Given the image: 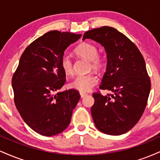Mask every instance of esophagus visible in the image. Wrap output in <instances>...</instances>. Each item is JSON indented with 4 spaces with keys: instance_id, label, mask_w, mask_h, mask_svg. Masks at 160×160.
Here are the masks:
<instances>
[{
    "instance_id": "obj_1",
    "label": "esophagus",
    "mask_w": 160,
    "mask_h": 160,
    "mask_svg": "<svg viewBox=\"0 0 160 160\" xmlns=\"http://www.w3.org/2000/svg\"><path fill=\"white\" fill-rule=\"evenodd\" d=\"M80 96H81V98H83V97H85L86 95H87V93L83 92H80Z\"/></svg>"
}]
</instances>
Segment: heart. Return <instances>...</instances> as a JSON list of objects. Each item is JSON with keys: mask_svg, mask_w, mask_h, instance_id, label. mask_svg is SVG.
<instances>
[{"mask_svg": "<svg viewBox=\"0 0 160 160\" xmlns=\"http://www.w3.org/2000/svg\"><path fill=\"white\" fill-rule=\"evenodd\" d=\"M74 52L81 58L89 60V68L94 70H102L105 65V58L98 52V47L94 43L83 42L74 49ZM60 65L65 74L71 75L74 72V65L71 57L64 55L60 60ZM98 83V78L93 73L78 75L71 80L69 86L80 92L89 91Z\"/></svg>", "mask_w": 160, "mask_h": 160, "instance_id": "b5f03b06", "label": "heart"}]
</instances>
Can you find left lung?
Wrapping results in <instances>:
<instances>
[{"label": "left lung", "instance_id": "1", "mask_svg": "<svg viewBox=\"0 0 160 160\" xmlns=\"http://www.w3.org/2000/svg\"><path fill=\"white\" fill-rule=\"evenodd\" d=\"M101 43L107 52L108 64L99 89L112 92L95 99L91 114L98 130L111 135L129 131L138 122L148 104L150 79L142 54L136 45L114 28L103 26L84 33Z\"/></svg>", "mask_w": 160, "mask_h": 160}]
</instances>
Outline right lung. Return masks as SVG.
Masks as SVG:
<instances>
[{"label":"right lung","mask_w":160,"mask_h":160,"mask_svg":"<svg viewBox=\"0 0 160 160\" xmlns=\"http://www.w3.org/2000/svg\"><path fill=\"white\" fill-rule=\"evenodd\" d=\"M81 34L51 31L25 49L12 78L15 105L22 118L44 136L63 132L71 122L80 95L71 89L56 93L66 81L60 60Z\"/></svg>","instance_id":"obj_1"}]
</instances>
